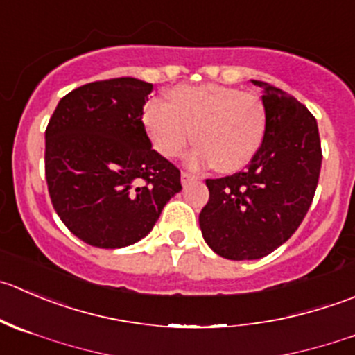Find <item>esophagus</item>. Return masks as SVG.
<instances>
[{"mask_svg": "<svg viewBox=\"0 0 355 355\" xmlns=\"http://www.w3.org/2000/svg\"><path fill=\"white\" fill-rule=\"evenodd\" d=\"M180 178H182V184L184 185H187V184H191L192 180H196V175H191V173H187V171H182V175H180Z\"/></svg>", "mask_w": 355, "mask_h": 355, "instance_id": "34e87169", "label": "esophagus"}]
</instances>
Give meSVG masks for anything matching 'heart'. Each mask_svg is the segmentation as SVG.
<instances>
[{
    "label": "heart",
    "mask_w": 355,
    "mask_h": 355,
    "mask_svg": "<svg viewBox=\"0 0 355 355\" xmlns=\"http://www.w3.org/2000/svg\"><path fill=\"white\" fill-rule=\"evenodd\" d=\"M170 103L153 101L144 111L149 139L164 157H177L194 137L192 166L215 163L232 173L246 166L265 135V107L260 97L222 85L177 86Z\"/></svg>",
    "instance_id": "heart-1"
}]
</instances>
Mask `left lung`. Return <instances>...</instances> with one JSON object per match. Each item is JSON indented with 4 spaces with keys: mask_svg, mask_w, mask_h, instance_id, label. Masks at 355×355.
Wrapping results in <instances>:
<instances>
[{
    "mask_svg": "<svg viewBox=\"0 0 355 355\" xmlns=\"http://www.w3.org/2000/svg\"><path fill=\"white\" fill-rule=\"evenodd\" d=\"M265 135L248 168L206 180L199 213L206 244L229 260H257L286 243L307 215L321 171L318 121L304 104L263 81Z\"/></svg>",
    "mask_w": 355,
    "mask_h": 355,
    "instance_id": "8db88e82",
    "label": "left lung"
}]
</instances>
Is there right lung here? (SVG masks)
I'll list each match as a JSON object with an SVG mask.
<instances>
[{"mask_svg": "<svg viewBox=\"0 0 355 355\" xmlns=\"http://www.w3.org/2000/svg\"><path fill=\"white\" fill-rule=\"evenodd\" d=\"M150 92L135 78L88 83L58 102L46 126L51 205L90 246L116 250L144 239L182 191L180 171L153 149L142 123Z\"/></svg>", "mask_w": 355, "mask_h": 355, "instance_id": "right-lung-1", "label": "right lung"}]
</instances>
